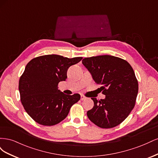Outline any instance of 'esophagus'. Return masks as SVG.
<instances>
[{
    "mask_svg": "<svg viewBox=\"0 0 158 158\" xmlns=\"http://www.w3.org/2000/svg\"><path fill=\"white\" fill-rule=\"evenodd\" d=\"M86 97H85L84 95H81V97H80V99H81V100H82V101H83V100H85V99H86Z\"/></svg>",
    "mask_w": 158,
    "mask_h": 158,
    "instance_id": "1",
    "label": "esophagus"
}]
</instances>
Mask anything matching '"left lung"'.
<instances>
[{"instance_id":"left-lung-1","label":"left lung","mask_w":158,"mask_h":158,"mask_svg":"<svg viewBox=\"0 0 158 158\" xmlns=\"http://www.w3.org/2000/svg\"><path fill=\"white\" fill-rule=\"evenodd\" d=\"M82 62L106 95L99 101L92 98L94 106L88 111V117L103 128L118 125L135 106L138 84L132 66L125 60L107 55L87 57Z\"/></svg>"}]
</instances>
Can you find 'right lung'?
<instances>
[{"instance_id": "add662e5", "label": "right lung", "mask_w": 158, "mask_h": 158, "mask_svg": "<svg viewBox=\"0 0 158 158\" xmlns=\"http://www.w3.org/2000/svg\"><path fill=\"white\" fill-rule=\"evenodd\" d=\"M82 59L47 55L36 57L27 64L18 88L23 108L35 122L45 126L56 125L79 101L80 94H64L58 89V84L67 78L70 66Z\"/></svg>"}]
</instances>
